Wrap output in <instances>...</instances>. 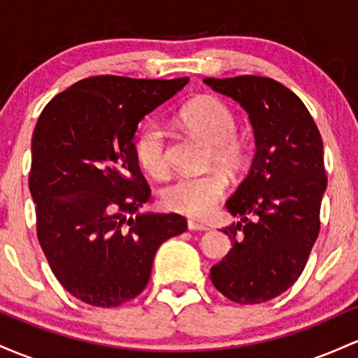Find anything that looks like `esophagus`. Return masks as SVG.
Listing matches in <instances>:
<instances>
[{
  "mask_svg": "<svg viewBox=\"0 0 358 358\" xmlns=\"http://www.w3.org/2000/svg\"><path fill=\"white\" fill-rule=\"evenodd\" d=\"M187 228H189L191 231H206V230H210V228H208L206 224L198 223V222H192V220H189V222H187Z\"/></svg>",
  "mask_w": 358,
  "mask_h": 358,
  "instance_id": "1",
  "label": "esophagus"
}]
</instances>
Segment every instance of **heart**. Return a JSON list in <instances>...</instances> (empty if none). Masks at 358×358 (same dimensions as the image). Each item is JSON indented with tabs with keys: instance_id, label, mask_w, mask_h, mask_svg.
<instances>
[{
	"instance_id": "1",
	"label": "heart",
	"mask_w": 358,
	"mask_h": 358,
	"mask_svg": "<svg viewBox=\"0 0 358 358\" xmlns=\"http://www.w3.org/2000/svg\"><path fill=\"white\" fill-rule=\"evenodd\" d=\"M184 128L211 145L210 164L228 171H240L247 148L236 131V116L222 99L204 96L182 108L179 115ZM135 157L140 167L154 178H164L171 169L166 135L155 123H148L135 138ZM228 180L222 172L211 171L198 176H179L162 189L164 206L182 215L204 218L227 194Z\"/></svg>"
}]
</instances>
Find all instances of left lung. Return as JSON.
<instances>
[{"label":"left lung","instance_id":"obj_1","mask_svg":"<svg viewBox=\"0 0 358 358\" xmlns=\"http://www.w3.org/2000/svg\"><path fill=\"white\" fill-rule=\"evenodd\" d=\"M204 83L242 104L257 145L247 178L227 201V210L242 216L223 228L233 248L211 267L210 279L233 303H266L299 279L320 235L327 189L323 140L304 103L274 79L238 76Z\"/></svg>","mask_w":358,"mask_h":358}]
</instances>
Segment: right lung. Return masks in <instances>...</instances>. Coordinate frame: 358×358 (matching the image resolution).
I'll return each instance as SVG.
<instances>
[{
  "label": "right lung",
  "instance_id": "1",
  "mask_svg": "<svg viewBox=\"0 0 358 358\" xmlns=\"http://www.w3.org/2000/svg\"><path fill=\"white\" fill-rule=\"evenodd\" d=\"M187 81L94 76L59 92L38 116L28 178L38 243L59 282L83 303L116 308L136 298L157 248L186 231L176 213L136 215L152 196L134 135Z\"/></svg>",
  "mask_w": 358,
  "mask_h": 358
}]
</instances>
